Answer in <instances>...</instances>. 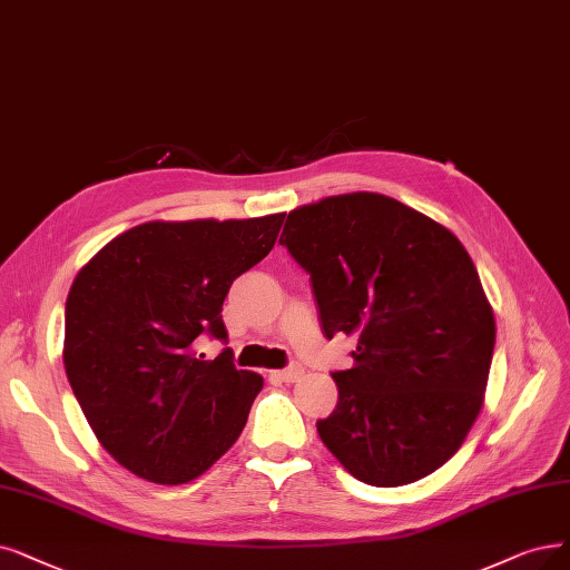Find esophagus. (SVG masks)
<instances>
[{"label": "esophagus", "instance_id": "1", "mask_svg": "<svg viewBox=\"0 0 570 570\" xmlns=\"http://www.w3.org/2000/svg\"><path fill=\"white\" fill-rule=\"evenodd\" d=\"M273 376H276L283 383H294V381H299L304 376V367H299V364H289V367H285V370L273 372Z\"/></svg>", "mask_w": 570, "mask_h": 570}]
</instances>
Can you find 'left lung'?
<instances>
[{
  "instance_id": "1",
  "label": "left lung",
  "mask_w": 570,
  "mask_h": 570,
  "mask_svg": "<svg viewBox=\"0 0 570 570\" xmlns=\"http://www.w3.org/2000/svg\"><path fill=\"white\" fill-rule=\"evenodd\" d=\"M327 338L355 336L317 435L355 480L402 487L442 468L484 404L495 321L468 249L404 203L353 191L287 215Z\"/></svg>"
}]
</instances>
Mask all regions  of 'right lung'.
Returning <instances> with one entry per match:
<instances>
[{
    "label": "right lung",
    "instance_id": "obj_1",
    "mask_svg": "<svg viewBox=\"0 0 570 570\" xmlns=\"http://www.w3.org/2000/svg\"><path fill=\"white\" fill-rule=\"evenodd\" d=\"M285 215L154 219L90 259L67 294L62 362L109 456L156 484H187L234 446L264 379L196 341H226L222 304Z\"/></svg>",
    "mask_w": 570,
    "mask_h": 570
}]
</instances>
